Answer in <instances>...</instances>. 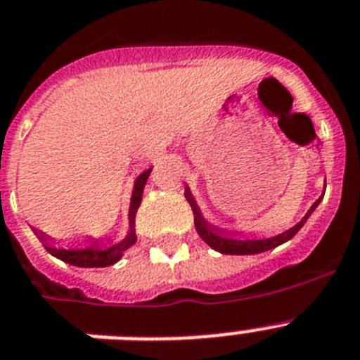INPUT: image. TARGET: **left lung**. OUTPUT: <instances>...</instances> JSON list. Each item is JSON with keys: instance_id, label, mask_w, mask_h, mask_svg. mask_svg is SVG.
<instances>
[{"instance_id": "left-lung-1", "label": "left lung", "mask_w": 360, "mask_h": 360, "mask_svg": "<svg viewBox=\"0 0 360 360\" xmlns=\"http://www.w3.org/2000/svg\"><path fill=\"white\" fill-rule=\"evenodd\" d=\"M324 191H326V189H324ZM322 196L319 198L317 202H315V204L311 205V207H309V211L304 214L302 220H300L299 224H295L293 227H290L288 231L281 233V235H276V236H271V238H245V240H240V238H233V235L229 231H222V229H218V227L211 226V224L207 222L204 217H202L200 210H198V205H196L195 198H193L191 191H189V187L186 189V198H187V202H189V205H191L193 213H195L196 233L200 235V238L205 242V244L222 255L264 253V251H269V250H273V248H276V245H281V244H284V242L291 240V238H293V236L300 231V227L306 224V220L309 218V214L317 210V205L321 204Z\"/></svg>"}]
</instances>
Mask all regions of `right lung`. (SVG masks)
Listing matches in <instances>:
<instances>
[{
	"label": "right lung",
	"instance_id": "1",
	"mask_svg": "<svg viewBox=\"0 0 360 360\" xmlns=\"http://www.w3.org/2000/svg\"><path fill=\"white\" fill-rule=\"evenodd\" d=\"M150 174V169L143 171L140 176L136 178L133 187V196H131V205H129V233L124 240L118 242V244L110 245V248H101L98 244V240L91 238L87 248H82V250H61L56 248L54 244L47 240L49 236L43 235L41 231H34L39 240L43 242L45 250L56 257V259L63 260V262L70 264V266H78V268H107V266H112V264L118 262L122 259L125 250H129L131 245L136 242V233H134V218H136V211L142 204V195L143 187H146L147 178Z\"/></svg>",
	"mask_w": 360,
	"mask_h": 360
}]
</instances>
